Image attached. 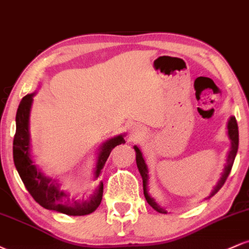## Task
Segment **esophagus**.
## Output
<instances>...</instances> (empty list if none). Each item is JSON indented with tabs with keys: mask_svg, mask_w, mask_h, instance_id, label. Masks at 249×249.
Segmentation results:
<instances>
[{
	"mask_svg": "<svg viewBox=\"0 0 249 249\" xmlns=\"http://www.w3.org/2000/svg\"><path fill=\"white\" fill-rule=\"evenodd\" d=\"M134 131H136V128H133V130H132V132H134Z\"/></svg>",
	"mask_w": 249,
	"mask_h": 249,
	"instance_id": "1",
	"label": "esophagus"
}]
</instances>
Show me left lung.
<instances>
[{
	"mask_svg": "<svg viewBox=\"0 0 249 249\" xmlns=\"http://www.w3.org/2000/svg\"><path fill=\"white\" fill-rule=\"evenodd\" d=\"M227 130H228V132H227L228 133V138H230V141H231V147H230V151H228V153H227V160H226L227 162H226V165H225L224 172H222V174H221V178L219 179L218 184H216L215 187L213 188L212 193H211L210 196H213L214 194L218 192L220 188L224 186L226 179H227V177L230 176L231 170H232V166H233L234 159H235L236 152H238L239 130H238V123H236L235 117L232 116L230 118V121H228V123H227ZM134 151H136L137 167H138L139 173H141V176L142 178V188H144V196H145V198H146V201L148 202V205H150V206H152L153 210L157 211V212L166 213V211H165L164 208H161L160 206H159V205L156 202V200H154L152 196L148 194V191H147V182H148L147 165L144 160V157H142V151L139 150V148L137 146H134Z\"/></svg>",
	"mask_w": 249,
	"mask_h": 249,
	"instance_id": "left-lung-1",
	"label": "left lung"
}]
</instances>
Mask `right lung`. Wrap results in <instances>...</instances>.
<instances>
[{"instance_id": "obj_1", "label": "right lung", "mask_w": 249, "mask_h": 249, "mask_svg": "<svg viewBox=\"0 0 249 249\" xmlns=\"http://www.w3.org/2000/svg\"><path fill=\"white\" fill-rule=\"evenodd\" d=\"M34 93L22 98L16 113V133L13 142V157L17 172L25 188L36 202L47 210L68 214V215H87L97 210L103 196V182L89 200H77L70 193L61 190L57 181L44 176L35 165L30 153L29 118ZM124 134L108 139L99 148L95 168V178H98L111 151L117 145L124 144Z\"/></svg>"}]
</instances>
